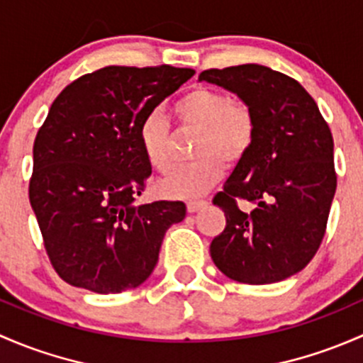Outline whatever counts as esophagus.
I'll use <instances>...</instances> for the list:
<instances>
[{
  "label": "esophagus",
  "mask_w": 363,
  "mask_h": 363,
  "mask_svg": "<svg viewBox=\"0 0 363 363\" xmlns=\"http://www.w3.org/2000/svg\"><path fill=\"white\" fill-rule=\"evenodd\" d=\"M206 204H208V201H204V199H192L186 203V209H189V213H196V211H199L201 208L206 206Z\"/></svg>",
  "instance_id": "obj_1"
}]
</instances>
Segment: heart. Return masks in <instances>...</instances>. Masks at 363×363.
<instances>
[{"label":"heart","mask_w":363,"mask_h":363,"mask_svg":"<svg viewBox=\"0 0 363 363\" xmlns=\"http://www.w3.org/2000/svg\"><path fill=\"white\" fill-rule=\"evenodd\" d=\"M173 113L182 127L197 129L194 162L177 167L159 182L162 196L194 199L211 189L223 174V162L236 164L255 140V117L246 104L216 89L196 87L174 103ZM140 145L157 171H167L174 159V141L167 118L152 111L140 125Z\"/></svg>","instance_id":"heart-1"}]
</instances>
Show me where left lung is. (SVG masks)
Segmentation results:
<instances>
[{
    "instance_id": "8db88e82",
    "label": "left lung",
    "mask_w": 363,
    "mask_h": 363,
    "mask_svg": "<svg viewBox=\"0 0 363 363\" xmlns=\"http://www.w3.org/2000/svg\"><path fill=\"white\" fill-rule=\"evenodd\" d=\"M203 80L234 92L255 117L252 148L213 199L227 225L211 259L234 281H281L309 264L325 236L337 186L332 133L306 89L267 66L206 69ZM238 199L256 208L241 212Z\"/></svg>"
}]
</instances>
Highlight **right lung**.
<instances>
[{
	"mask_svg": "<svg viewBox=\"0 0 363 363\" xmlns=\"http://www.w3.org/2000/svg\"><path fill=\"white\" fill-rule=\"evenodd\" d=\"M196 71L106 66L52 103L33 147L29 201L45 250L69 285L96 294L140 286L154 271L182 201L134 204L152 174L140 125Z\"/></svg>",
	"mask_w": 363,
	"mask_h": 363,
	"instance_id": "add662e5",
	"label": "right lung"
}]
</instances>
